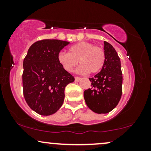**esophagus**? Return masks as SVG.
<instances>
[{
    "instance_id": "1",
    "label": "esophagus",
    "mask_w": 151,
    "mask_h": 151,
    "mask_svg": "<svg viewBox=\"0 0 151 151\" xmlns=\"http://www.w3.org/2000/svg\"><path fill=\"white\" fill-rule=\"evenodd\" d=\"M80 80H81V78L80 77H76L75 78H74V81H75L76 82H78V81H79Z\"/></svg>"
}]
</instances>
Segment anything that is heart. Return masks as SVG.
<instances>
[{
	"mask_svg": "<svg viewBox=\"0 0 151 151\" xmlns=\"http://www.w3.org/2000/svg\"><path fill=\"white\" fill-rule=\"evenodd\" d=\"M58 63L66 72H71L79 64V74L97 73L104 67L106 60L104 50L92 43L80 42L69 48V52H60L57 56Z\"/></svg>",
	"mask_w": 151,
	"mask_h": 151,
	"instance_id": "1",
	"label": "heart"
}]
</instances>
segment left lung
Listing matches in <instances>:
<instances>
[{
  "instance_id": "8db88e82",
  "label": "left lung",
  "mask_w": 151,
  "mask_h": 151,
  "mask_svg": "<svg viewBox=\"0 0 151 151\" xmlns=\"http://www.w3.org/2000/svg\"><path fill=\"white\" fill-rule=\"evenodd\" d=\"M106 60L97 74L89 78L91 87L85 90L87 106L96 114H107L116 106L122 94L123 77L121 61L114 47L104 42Z\"/></svg>"
}]
</instances>
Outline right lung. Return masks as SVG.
Returning <instances> with one entry per match:
<instances>
[{
    "instance_id": "obj_1",
    "label": "right lung",
    "mask_w": 151,
    "mask_h": 151,
    "mask_svg": "<svg viewBox=\"0 0 151 151\" xmlns=\"http://www.w3.org/2000/svg\"><path fill=\"white\" fill-rule=\"evenodd\" d=\"M70 42L42 40L30 47L23 60L22 87L27 105L42 116L55 114L65 99L66 86L74 77L58 63L57 56Z\"/></svg>"
}]
</instances>
